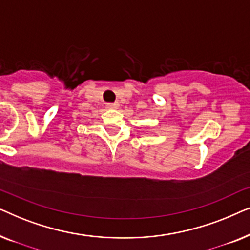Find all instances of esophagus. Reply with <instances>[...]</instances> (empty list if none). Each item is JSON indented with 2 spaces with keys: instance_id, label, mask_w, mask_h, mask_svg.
I'll return each mask as SVG.
<instances>
[{
  "instance_id": "obj_1",
  "label": "esophagus",
  "mask_w": 250,
  "mask_h": 250,
  "mask_svg": "<svg viewBox=\"0 0 250 250\" xmlns=\"http://www.w3.org/2000/svg\"><path fill=\"white\" fill-rule=\"evenodd\" d=\"M118 104L117 102H112V104H107V108L109 109H117L118 108Z\"/></svg>"
}]
</instances>
